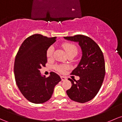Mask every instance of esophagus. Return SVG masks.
I'll return each instance as SVG.
<instances>
[{"instance_id": "1", "label": "esophagus", "mask_w": 122, "mask_h": 122, "mask_svg": "<svg viewBox=\"0 0 122 122\" xmlns=\"http://www.w3.org/2000/svg\"><path fill=\"white\" fill-rule=\"evenodd\" d=\"M61 81H66V77H65V76H61Z\"/></svg>"}]
</instances>
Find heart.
<instances>
[{"mask_svg": "<svg viewBox=\"0 0 122 122\" xmlns=\"http://www.w3.org/2000/svg\"><path fill=\"white\" fill-rule=\"evenodd\" d=\"M62 47L65 50L66 53H67L68 56L70 54L76 55L77 53V48L74 44L71 43H65L62 45ZM53 51H54V47L53 46H50L48 48L46 51L47 57L48 58H51L53 56ZM56 70L60 73H64L68 66L65 65H58L56 66Z\"/></svg>", "mask_w": 122, "mask_h": 122, "instance_id": "1", "label": "heart"}]
</instances>
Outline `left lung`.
<instances>
[{"label":"left lung","instance_id":"left-lung-1","mask_svg":"<svg viewBox=\"0 0 122 122\" xmlns=\"http://www.w3.org/2000/svg\"><path fill=\"white\" fill-rule=\"evenodd\" d=\"M64 39L78 42L82 51L79 64L71 73L79 76L80 79L74 80L75 82L69 79L72 85L66 90V94L73 101L86 102L94 98L104 81L105 74L104 55L98 45L86 36L77 35Z\"/></svg>","mask_w":122,"mask_h":122}]
</instances>
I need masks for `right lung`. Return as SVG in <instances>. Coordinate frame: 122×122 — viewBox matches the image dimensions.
<instances>
[{"label":"right lung","instance_id":"right-lung-1","mask_svg":"<svg viewBox=\"0 0 122 122\" xmlns=\"http://www.w3.org/2000/svg\"><path fill=\"white\" fill-rule=\"evenodd\" d=\"M56 41V37H47L35 34L27 37L20 46L14 62V76L18 89L26 100L41 104L50 100L54 87L61 81L54 72L46 77L39 69L47 62L46 51Z\"/></svg>","mask_w":122,"mask_h":122}]
</instances>
